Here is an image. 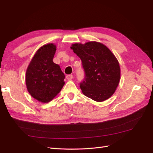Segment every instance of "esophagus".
<instances>
[{"instance_id": "esophagus-1", "label": "esophagus", "mask_w": 153, "mask_h": 153, "mask_svg": "<svg viewBox=\"0 0 153 153\" xmlns=\"http://www.w3.org/2000/svg\"><path fill=\"white\" fill-rule=\"evenodd\" d=\"M66 79L68 80H71L73 79V76L72 75H68V76H66Z\"/></svg>"}]
</instances>
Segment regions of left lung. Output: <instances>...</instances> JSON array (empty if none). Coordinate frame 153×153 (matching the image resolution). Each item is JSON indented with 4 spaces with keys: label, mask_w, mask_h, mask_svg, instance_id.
<instances>
[{
    "label": "left lung",
    "mask_w": 153,
    "mask_h": 153,
    "mask_svg": "<svg viewBox=\"0 0 153 153\" xmlns=\"http://www.w3.org/2000/svg\"><path fill=\"white\" fill-rule=\"evenodd\" d=\"M70 48L82 60L85 73V79L80 83L83 95L97 102L109 99L120 80V67L115 55L97 41L74 43Z\"/></svg>",
    "instance_id": "8db88e82"
}]
</instances>
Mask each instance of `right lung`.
Returning a JSON list of instances; mask_svg holds the SVG:
<instances>
[{"mask_svg":"<svg viewBox=\"0 0 153 153\" xmlns=\"http://www.w3.org/2000/svg\"><path fill=\"white\" fill-rule=\"evenodd\" d=\"M56 47L48 43L37 51L29 64L25 84L31 96L38 101H51L64 85L65 76L59 65L53 62Z\"/></svg>","mask_w":153,"mask_h":153,"instance_id":"obj_1","label":"right lung"}]
</instances>
